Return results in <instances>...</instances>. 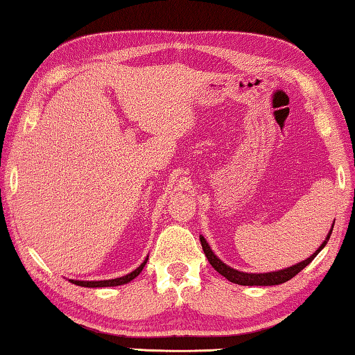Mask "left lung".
Returning a JSON list of instances; mask_svg holds the SVG:
<instances>
[{
	"label": "left lung",
	"mask_w": 355,
	"mask_h": 355,
	"mask_svg": "<svg viewBox=\"0 0 355 355\" xmlns=\"http://www.w3.org/2000/svg\"><path fill=\"white\" fill-rule=\"evenodd\" d=\"M331 230H334V226H331L330 232L327 235V239L322 241V245H320L319 248L306 259V261H302V262L295 263V266H292V267H288V268H284V270H278V272H270V273H245V272H239V270L229 267L223 261H219V259L215 256V252L211 251L210 245L207 243V240L202 237V235H200V243H202V250H204L205 256L208 259V262L211 263V267L215 268L218 273H221L224 278H227L230 283H235V284H240V286H275V284L286 283V281H289L291 278H294L297 273L302 272V270L305 268L308 263L311 262L313 259L319 254V251L322 250L325 245H327V241H329L330 235H331Z\"/></svg>",
	"instance_id": "8db88e82"
}]
</instances>
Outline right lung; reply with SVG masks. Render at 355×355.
Wrapping results in <instances>:
<instances>
[{
  "label": "right lung",
  "instance_id": "1",
  "mask_svg": "<svg viewBox=\"0 0 355 355\" xmlns=\"http://www.w3.org/2000/svg\"><path fill=\"white\" fill-rule=\"evenodd\" d=\"M148 257L145 259V261L140 263V266L134 270V272L125 275V277H120V278H115V279H104V281H77V279H71L72 283L77 284V286H82V288H109V286H121V284H126L129 281H132L136 277H139V273L142 272L145 263H147Z\"/></svg>",
  "mask_w": 355,
  "mask_h": 355
}]
</instances>
